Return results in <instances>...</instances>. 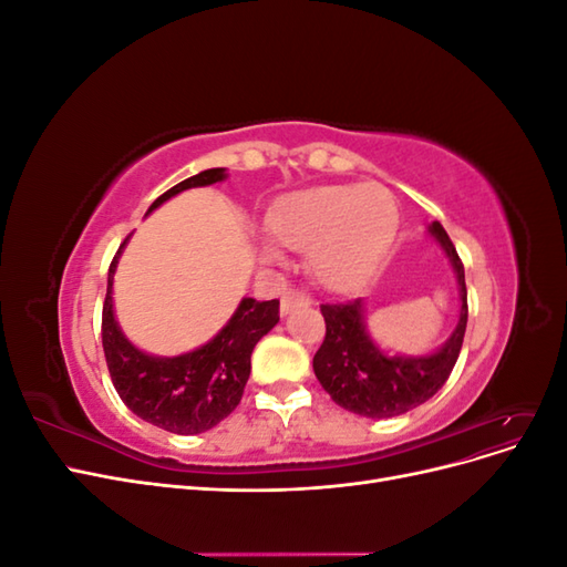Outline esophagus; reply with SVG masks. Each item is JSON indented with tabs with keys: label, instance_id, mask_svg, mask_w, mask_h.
Segmentation results:
<instances>
[{
	"label": "esophagus",
	"instance_id": "34e87169",
	"mask_svg": "<svg viewBox=\"0 0 567 567\" xmlns=\"http://www.w3.org/2000/svg\"><path fill=\"white\" fill-rule=\"evenodd\" d=\"M302 305H310V296L300 288H288L281 296V315H288L290 310H296V307H302Z\"/></svg>",
	"mask_w": 567,
	"mask_h": 567
}]
</instances>
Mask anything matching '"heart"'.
Listing matches in <instances>:
<instances>
[{
	"label": "heart",
	"mask_w": 567,
	"mask_h": 567,
	"mask_svg": "<svg viewBox=\"0 0 567 567\" xmlns=\"http://www.w3.org/2000/svg\"><path fill=\"white\" fill-rule=\"evenodd\" d=\"M400 225L398 200L379 182L310 188L281 200L265 227L274 241L307 250L315 277L348 288L383 260Z\"/></svg>",
	"instance_id": "b5f03b06"
}]
</instances>
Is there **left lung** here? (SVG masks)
Returning <instances> with one entry per match:
<instances>
[{
    "label": "left lung",
    "mask_w": 567,
    "mask_h": 567,
    "mask_svg": "<svg viewBox=\"0 0 567 567\" xmlns=\"http://www.w3.org/2000/svg\"><path fill=\"white\" fill-rule=\"evenodd\" d=\"M431 234L442 244L456 269L461 288V317L456 331L431 357H385L364 331L362 300L323 302L326 336L315 354V373L331 400L367 419H390L427 402L447 383L456 364L468 321V293L463 262L450 234L433 221Z\"/></svg>",
    "instance_id": "1"
}]
</instances>
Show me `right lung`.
Segmentation results:
<instances>
[{
  "label": "right lung",
  "mask_w": 567,
  "mask_h": 567,
  "mask_svg": "<svg viewBox=\"0 0 567 567\" xmlns=\"http://www.w3.org/2000/svg\"><path fill=\"white\" fill-rule=\"evenodd\" d=\"M219 179H225L221 167L203 169L167 188L163 196L153 200L151 210L184 188L208 186ZM127 238L120 244L109 267V288L104 312H101V342H104L111 381L127 409L163 431L177 435L210 431L241 402L250 375V354L257 340L277 326L279 300L257 302L246 298L208 346L173 359L148 357L130 346L113 319L111 286L117 255L125 248Z\"/></svg>",
  "instance_id": "add662e5"
}]
</instances>
